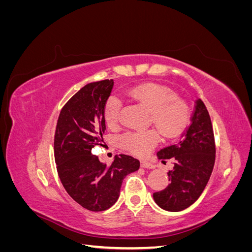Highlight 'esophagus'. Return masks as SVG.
I'll return each mask as SVG.
<instances>
[{
	"instance_id": "34e87169",
	"label": "esophagus",
	"mask_w": 252,
	"mask_h": 252,
	"mask_svg": "<svg viewBox=\"0 0 252 252\" xmlns=\"http://www.w3.org/2000/svg\"><path fill=\"white\" fill-rule=\"evenodd\" d=\"M141 166L143 167V168H149V169H152L155 168V166L152 165L150 162L148 161H145V159H143V161H141Z\"/></svg>"
}]
</instances>
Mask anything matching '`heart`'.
Returning a JSON list of instances; mask_svg holds the SVG:
<instances>
[{
	"instance_id": "obj_1",
	"label": "heart",
	"mask_w": 252,
	"mask_h": 252,
	"mask_svg": "<svg viewBox=\"0 0 252 252\" xmlns=\"http://www.w3.org/2000/svg\"><path fill=\"white\" fill-rule=\"evenodd\" d=\"M124 95L150 111L149 123L155 126L164 139L179 135L188 123L190 108L185 100L179 97L174 90L158 84H142L127 89ZM122 101L117 95H110L104 106V118L110 127L120 123ZM156 130L126 132L121 135L120 146L136 156L147 155L158 141Z\"/></svg>"
}]
</instances>
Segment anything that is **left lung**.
<instances>
[{"instance_id":"1","label":"left lung","mask_w":252,"mask_h":252,"mask_svg":"<svg viewBox=\"0 0 252 252\" xmlns=\"http://www.w3.org/2000/svg\"><path fill=\"white\" fill-rule=\"evenodd\" d=\"M159 159H172L170 184L154 193L155 202L167 211H181L192 205L209 181L216 161L215 134L210 116L201 98L195 101L191 123L178 142L158 152Z\"/></svg>"}]
</instances>
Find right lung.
I'll return each mask as SVG.
<instances>
[{"label": "right lung", "instance_id": "obj_1", "mask_svg": "<svg viewBox=\"0 0 252 252\" xmlns=\"http://www.w3.org/2000/svg\"><path fill=\"white\" fill-rule=\"evenodd\" d=\"M113 80L89 83L60 112L55 133V159L61 182L72 199L90 211L110 208L127 174L140 168L139 159L120 155L110 166L91 154L103 142L104 106Z\"/></svg>", "mask_w": 252, "mask_h": 252}]
</instances>
